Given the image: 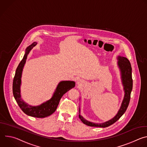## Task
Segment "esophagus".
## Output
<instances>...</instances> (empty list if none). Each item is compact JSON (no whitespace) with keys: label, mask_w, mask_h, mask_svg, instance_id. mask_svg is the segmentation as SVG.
Wrapping results in <instances>:
<instances>
[{"label":"esophagus","mask_w":147,"mask_h":147,"mask_svg":"<svg viewBox=\"0 0 147 147\" xmlns=\"http://www.w3.org/2000/svg\"><path fill=\"white\" fill-rule=\"evenodd\" d=\"M83 83H84V81L82 80H78L77 81V84L79 85V86L82 85Z\"/></svg>","instance_id":"1"}]
</instances>
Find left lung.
<instances>
[{
    "instance_id": "left-lung-1",
    "label": "left lung",
    "mask_w": 147,
    "mask_h": 147,
    "mask_svg": "<svg viewBox=\"0 0 147 147\" xmlns=\"http://www.w3.org/2000/svg\"><path fill=\"white\" fill-rule=\"evenodd\" d=\"M117 65L120 71L121 84L123 87L124 95L122 100L121 104L117 113L114 117L111 120L104 123H96L90 121L84 118L80 115V108L79 107V118L81 121L88 126L91 127H107L109 125L113 124L117 121L121 116L125 113L126 111L130 100V95L133 89V80H132V69L129 60L125 57L118 56L117 57Z\"/></svg>"
}]
</instances>
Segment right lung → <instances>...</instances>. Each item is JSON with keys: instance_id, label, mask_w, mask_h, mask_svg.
Segmentation results:
<instances>
[{"instance_id": "add662e5", "label": "right lung", "mask_w": 147, "mask_h": 147, "mask_svg": "<svg viewBox=\"0 0 147 147\" xmlns=\"http://www.w3.org/2000/svg\"><path fill=\"white\" fill-rule=\"evenodd\" d=\"M36 44V42H34L26 49L24 56L16 71L13 82V93L18 106L24 113L30 116L37 118H44L51 115L55 112L61 98L65 93L74 88L76 83L73 81H60L57 86L52 98L39 105L32 106L24 102L22 98L20 89L22 85V73L28 55Z\"/></svg>"}]
</instances>
